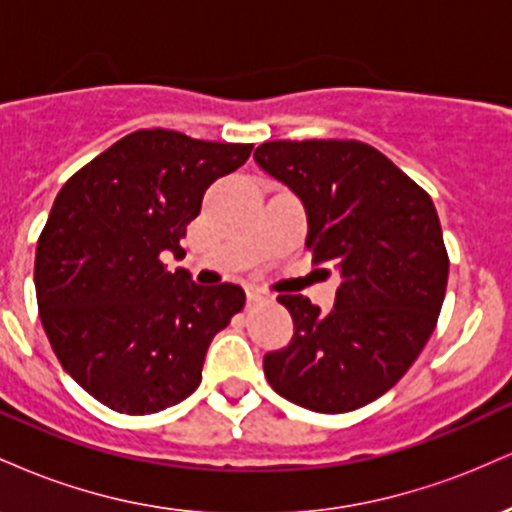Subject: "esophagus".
I'll return each instance as SVG.
<instances>
[{
    "instance_id": "1",
    "label": "esophagus",
    "mask_w": 512,
    "mask_h": 512,
    "mask_svg": "<svg viewBox=\"0 0 512 512\" xmlns=\"http://www.w3.org/2000/svg\"><path fill=\"white\" fill-rule=\"evenodd\" d=\"M267 298H272L269 296V291L260 289V286H248V301L257 303V301H267Z\"/></svg>"
}]
</instances>
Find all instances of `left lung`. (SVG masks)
<instances>
[{
  "label": "left lung",
  "mask_w": 512,
  "mask_h": 512,
  "mask_svg": "<svg viewBox=\"0 0 512 512\" xmlns=\"http://www.w3.org/2000/svg\"><path fill=\"white\" fill-rule=\"evenodd\" d=\"M255 161L303 202L313 262L342 276L327 315L305 296L276 298L293 317V339L264 356V375L310 411L366 407L436 330L450 262L433 199L356 139L264 142Z\"/></svg>",
  "instance_id": "obj_1"
}]
</instances>
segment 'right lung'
Masks as SVG:
<instances>
[{"instance_id":"add662e5","label":"right lung","mask_w":512,"mask_h":512,"mask_svg":"<svg viewBox=\"0 0 512 512\" xmlns=\"http://www.w3.org/2000/svg\"><path fill=\"white\" fill-rule=\"evenodd\" d=\"M252 144L139 129L64 182L38 238L35 296L62 368L120 414H156L202 383L216 332L245 305L236 284L199 286L163 255L197 219L207 187Z\"/></svg>"}]
</instances>
